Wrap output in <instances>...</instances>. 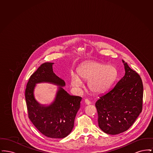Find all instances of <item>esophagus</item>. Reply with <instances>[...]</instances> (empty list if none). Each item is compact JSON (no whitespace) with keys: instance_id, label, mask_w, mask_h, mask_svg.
Returning <instances> with one entry per match:
<instances>
[{"instance_id":"34e87169","label":"esophagus","mask_w":153,"mask_h":153,"mask_svg":"<svg viewBox=\"0 0 153 153\" xmlns=\"http://www.w3.org/2000/svg\"><path fill=\"white\" fill-rule=\"evenodd\" d=\"M84 102H85V104H87V105H89V104H91V102H89L88 99H85V100H84Z\"/></svg>"}]
</instances>
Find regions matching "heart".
Wrapping results in <instances>:
<instances>
[{
	"label": "heart",
	"mask_w": 153,
	"mask_h": 153,
	"mask_svg": "<svg viewBox=\"0 0 153 153\" xmlns=\"http://www.w3.org/2000/svg\"><path fill=\"white\" fill-rule=\"evenodd\" d=\"M116 74V69L113 66L90 62L80 68L78 75L72 74L71 84L77 92H80L83 85L80 79L88 80L89 89L95 94H101L108 88Z\"/></svg>",
	"instance_id": "b5f03b06"
}]
</instances>
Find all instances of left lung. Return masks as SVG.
<instances>
[{
	"label": "left lung",
	"mask_w": 153,
	"mask_h": 153,
	"mask_svg": "<svg viewBox=\"0 0 153 153\" xmlns=\"http://www.w3.org/2000/svg\"><path fill=\"white\" fill-rule=\"evenodd\" d=\"M125 74L115 86L100 96L95 105L98 124L105 133L117 135L127 131L142 110L143 87L140 76L122 59Z\"/></svg>",
	"instance_id": "1"
}]
</instances>
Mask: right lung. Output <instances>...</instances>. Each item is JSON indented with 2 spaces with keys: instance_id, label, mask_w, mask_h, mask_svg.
<instances>
[{
  "instance_id": "obj_1",
  "label": "right lung",
  "mask_w": 153,
  "mask_h": 153,
  "mask_svg": "<svg viewBox=\"0 0 153 153\" xmlns=\"http://www.w3.org/2000/svg\"><path fill=\"white\" fill-rule=\"evenodd\" d=\"M53 64L44 63L30 76L25 91V98L30 120L37 130L49 138H64L73 130L82 98L69 95L63 89L65 82L53 72ZM42 82L59 86L55 99L49 105L40 104L34 97L36 84Z\"/></svg>"
}]
</instances>
